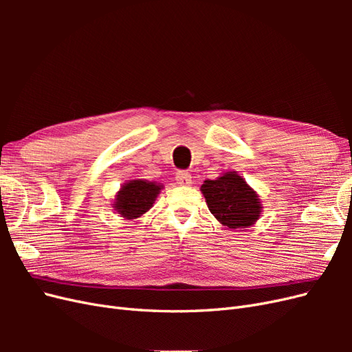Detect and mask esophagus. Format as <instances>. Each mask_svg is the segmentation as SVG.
I'll return each mask as SVG.
<instances>
[{"mask_svg": "<svg viewBox=\"0 0 352 352\" xmlns=\"http://www.w3.org/2000/svg\"><path fill=\"white\" fill-rule=\"evenodd\" d=\"M176 180L179 185H189L190 184V175L188 172H177L176 173Z\"/></svg>", "mask_w": 352, "mask_h": 352, "instance_id": "1", "label": "esophagus"}]
</instances>
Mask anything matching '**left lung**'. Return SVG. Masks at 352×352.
Masks as SVG:
<instances>
[{"label": "left lung", "instance_id": "1", "mask_svg": "<svg viewBox=\"0 0 352 352\" xmlns=\"http://www.w3.org/2000/svg\"><path fill=\"white\" fill-rule=\"evenodd\" d=\"M201 190L211 214L229 229L254 225L261 212L257 194L235 172H228L216 180H206Z\"/></svg>", "mask_w": 352, "mask_h": 352}]
</instances>
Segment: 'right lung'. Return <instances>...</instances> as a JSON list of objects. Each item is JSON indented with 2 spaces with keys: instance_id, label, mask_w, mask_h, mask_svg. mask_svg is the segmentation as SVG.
I'll return each mask as SVG.
<instances>
[{
  "instance_id": "obj_1",
  "label": "right lung",
  "mask_w": 352,
  "mask_h": 352,
  "mask_svg": "<svg viewBox=\"0 0 352 352\" xmlns=\"http://www.w3.org/2000/svg\"><path fill=\"white\" fill-rule=\"evenodd\" d=\"M160 185L145 180H132L123 185L116 198V210L126 219H136L153 207Z\"/></svg>"
}]
</instances>
